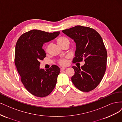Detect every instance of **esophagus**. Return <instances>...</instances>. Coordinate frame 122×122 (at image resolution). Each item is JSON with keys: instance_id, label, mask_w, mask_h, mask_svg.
Returning <instances> with one entry per match:
<instances>
[{"instance_id": "esophagus-1", "label": "esophagus", "mask_w": 122, "mask_h": 122, "mask_svg": "<svg viewBox=\"0 0 122 122\" xmlns=\"http://www.w3.org/2000/svg\"><path fill=\"white\" fill-rule=\"evenodd\" d=\"M66 69L65 67H61V70H64V69Z\"/></svg>"}]
</instances>
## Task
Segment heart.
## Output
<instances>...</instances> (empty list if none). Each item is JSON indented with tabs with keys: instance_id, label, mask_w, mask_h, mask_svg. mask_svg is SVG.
Segmentation results:
<instances>
[{
	"instance_id": "heart-1",
	"label": "heart",
	"mask_w": 122,
	"mask_h": 122,
	"mask_svg": "<svg viewBox=\"0 0 122 122\" xmlns=\"http://www.w3.org/2000/svg\"><path fill=\"white\" fill-rule=\"evenodd\" d=\"M57 42L58 45L62 44V43H64V42H68L69 43V41L67 38H66V37H61L60 38H59L57 40ZM66 61L64 60H61L60 63L61 64H66Z\"/></svg>"
}]
</instances>
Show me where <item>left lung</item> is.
<instances>
[{
  "instance_id": "left-lung-1",
  "label": "left lung",
  "mask_w": 122,
  "mask_h": 122,
  "mask_svg": "<svg viewBox=\"0 0 122 122\" xmlns=\"http://www.w3.org/2000/svg\"><path fill=\"white\" fill-rule=\"evenodd\" d=\"M76 45L75 57L72 62L84 59L80 67L72 66L74 74L71 77L73 85L83 92H89L99 84L107 68V55L100 34L92 28L77 25L62 31Z\"/></svg>"
}]
</instances>
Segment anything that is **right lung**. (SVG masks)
Instances as JSON below:
<instances>
[{
	"label": "right lung",
	"mask_w": 122,
	"mask_h": 122,
	"mask_svg": "<svg viewBox=\"0 0 122 122\" xmlns=\"http://www.w3.org/2000/svg\"><path fill=\"white\" fill-rule=\"evenodd\" d=\"M60 32L31 30L19 37L15 47V63L21 81L27 91L38 97L49 95L55 87L60 69L53 65L45 71L40 61L46 57L42 46L56 38Z\"/></svg>",
	"instance_id": "add662e5"
}]
</instances>
